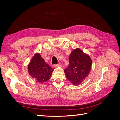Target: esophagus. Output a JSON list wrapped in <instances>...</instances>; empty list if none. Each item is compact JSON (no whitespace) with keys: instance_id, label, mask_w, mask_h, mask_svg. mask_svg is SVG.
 I'll return each mask as SVG.
<instances>
[{"instance_id":"obj_1","label":"esophagus","mask_w":120,"mask_h":120,"mask_svg":"<svg viewBox=\"0 0 120 120\" xmlns=\"http://www.w3.org/2000/svg\"><path fill=\"white\" fill-rule=\"evenodd\" d=\"M54 67H56V68L60 67L61 66V64H54Z\"/></svg>"}]
</instances>
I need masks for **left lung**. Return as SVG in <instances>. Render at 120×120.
I'll return each instance as SVG.
<instances>
[{
  "label": "left lung",
  "mask_w": 120,
  "mask_h": 120,
  "mask_svg": "<svg viewBox=\"0 0 120 120\" xmlns=\"http://www.w3.org/2000/svg\"><path fill=\"white\" fill-rule=\"evenodd\" d=\"M91 58L79 48L72 50L69 64L64 71L67 79L74 86H79L89 75L92 68Z\"/></svg>",
  "instance_id": "8db88e82"
}]
</instances>
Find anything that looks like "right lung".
I'll use <instances>...</instances> for the list:
<instances>
[{
  "mask_svg": "<svg viewBox=\"0 0 120 120\" xmlns=\"http://www.w3.org/2000/svg\"><path fill=\"white\" fill-rule=\"evenodd\" d=\"M27 68L29 75L39 83L46 82L49 79L54 70L38 52L32 57Z\"/></svg>",
  "mask_w": 120,
  "mask_h": 120,
  "instance_id": "obj_1",
  "label": "right lung"
}]
</instances>
